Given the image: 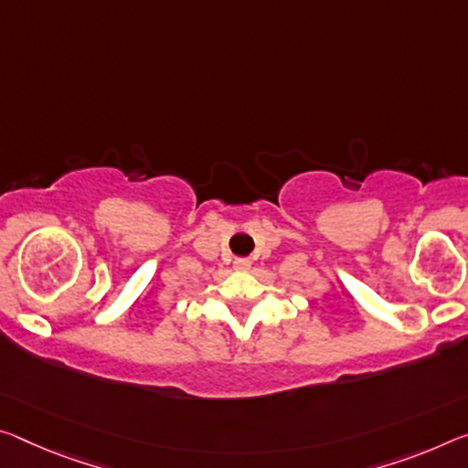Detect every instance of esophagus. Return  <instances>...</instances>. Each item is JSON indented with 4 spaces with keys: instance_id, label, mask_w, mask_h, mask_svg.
I'll return each mask as SVG.
<instances>
[{
    "instance_id": "1",
    "label": "esophagus",
    "mask_w": 468,
    "mask_h": 468,
    "mask_svg": "<svg viewBox=\"0 0 468 468\" xmlns=\"http://www.w3.org/2000/svg\"><path fill=\"white\" fill-rule=\"evenodd\" d=\"M233 266H235L237 271H248L250 266H251V262H250V258H235Z\"/></svg>"
}]
</instances>
